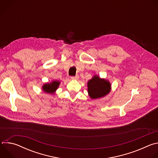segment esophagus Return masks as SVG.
Returning <instances> with one entry per match:
<instances>
[{
  "instance_id": "1",
  "label": "esophagus",
  "mask_w": 158,
  "mask_h": 158,
  "mask_svg": "<svg viewBox=\"0 0 158 158\" xmlns=\"http://www.w3.org/2000/svg\"><path fill=\"white\" fill-rule=\"evenodd\" d=\"M71 79L73 80H77L79 79V76H72Z\"/></svg>"
}]
</instances>
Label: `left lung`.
<instances>
[{"label":"left lung","mask_w":158,"mask_h":158,"mask_svg":"<svg viewBox=\"0 0 158 158\" xmlns=\"http://www.w3.org/2000/svg\"><path fill=\"white\" fill-rule=\"evenodd\" d=\"M88 93L92 99H98L107 94L110 90V84L105 79L94 76L88 83Z\"/></svg>","instance_id":"8db88e82"}]
</instances>
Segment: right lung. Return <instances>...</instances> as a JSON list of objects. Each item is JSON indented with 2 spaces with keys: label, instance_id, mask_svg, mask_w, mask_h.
Instances as JSON below:
<instances>
[{
  "label": "right lung",
  "instance_id": "1",
  "mask_svg": "<svg viewBox=\"0 0 158 158\" xmlns=\"http://www.w3.org/2000/svg\"><path fill=\"white\" fill-rule=\"evenodd\" d=\"M59 81H53L51 84H44L43 86L42 89L44 91L48 93H51L52 94L54 93V91L57 89L59 85Z\"/></svg>",
  "mask_w": 158,
  "mask_h": 158
}]
</instances>
